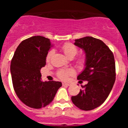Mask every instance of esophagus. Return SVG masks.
Returning <instances> with one entry per match:
<instances>
[{"label": "esophagus", "mask_w": 128, "mask_h": 128, "mask_svg": "<svg viewBox=\"0 0 128 128\" xmlns=\"http://www.w3.org/2000/svg\"><path fill=\"white\" fill-rule=\"evenodd\" d=\"M62 84H63V86H70V83H68V82H63Z\"/></svg>", "instance_id": "obj_1"}]
</instances>
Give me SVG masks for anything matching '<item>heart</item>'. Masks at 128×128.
<instances>
[{
	"label": "heart",
	"instance_id": "1",
	"mask_svg": "<svg viewBox=\"0 0 128 128\" xmlns=\"http://www.w3.org/2000/svg\"><path fill=\"white\" fill-rule=\"evenodd\" d=\"M62 50H63L64 54L67 56L68 58H74L78 53V48L72 43H65L62 47ZM54 53V50H50L48 52L46 56V61L47 62L50 60L51 58L52 57L53 54ZM78 63L80 65H84L85 63V59L84 58H80L78 61ZM74 71L72 69H62L59 70L58 72V76L62 80H66L69 76L74 75Z\"/></svg>",
	"mask_w": 128,
	"mask_h": 128
}]
</instances>
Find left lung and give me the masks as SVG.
<instances>
[{"mask_svg": "<svg viewBox=\"0 0 128 128\" xmlns=\"http://www.w3.org/2000/svg\"><path fill=\"white\" fill-rule=\"evenodd\" d=\"M74 45L82 48L86 56L85 67L78 80L88 83L71 99L80 109L92 110L104 102L113 88L116 76L114 54L103 42L92 36L75 40Z\"/></svg>", "mask_w": 128, "mask_h": 128, "instance_id": "1", "label": "left lung"}]
</instances>
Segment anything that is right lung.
Here are the masks:
<instances>
[{
    "mask_svg": "<svg viewBox=\"0 0 128 128\" xmlns=\"http://www.w3.org/2000/svg\"><path fill=\"white\" fill-rule=\"evenodd\" d=\"M51 46L48 38L30 37L19 44L11 60L10 70L14 92L30 108L39 109L49 104L62 86L59 81L41 80L40 70L46 65Z\"/></svg>",
    "mask_w": 128,
    "mask_h": 128,
    "instance_id": "obj_1",
    "label": "right lung"
}]
</instances>
